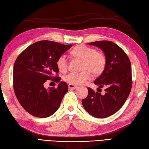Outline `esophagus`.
<instances>
[{"instance_id":"1","label":"esophagus","mask_w":149,"mask_h":149,"mask_svg":"<svg viewBox=\"0 0 149 149\" xmlns=\"http://www.w3.org/2000/svg\"><path fill=\"white\" fill-rule=\"evenodd\" d=\"M68 88H69L70 89H74L78 88V86H74V85H73V84H68Z\"/></svg>"}]
</instances>
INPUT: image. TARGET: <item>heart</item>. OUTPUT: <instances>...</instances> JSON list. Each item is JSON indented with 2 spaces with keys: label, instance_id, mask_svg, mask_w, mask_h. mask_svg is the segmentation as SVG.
I'll return each mask as SVG.
<instances>
[{
  "label": "heart",
  "instance_id": "1",
  "mask_svg": "<svg viewBox=\"0 0 149 149\" xmlns=\"http://www.w3.org/2000/svg\"><path fill=\"white\" fill-rule=\"evenodd\" d=\"M71 54L76 58L83 61L81 70L79 73H70L64 76L63 79L66 83L73 85L84 84L91 78V73L94 75L102 73L105 68L106 58L104 53L96 52L93 48L80 45L71 51ZM58 70L65 73L68 69V60L65 55H61L56 60Z\"/></svg>",
  "mask_w": 149,
  "mask_h": 149
}]
</instances>
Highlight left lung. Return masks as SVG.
Returning a JSON list of instances; mask_svg holds the SVG:
<instances>
[{
  "label": "left lung",
  "instance_id": "obj_1",
  "mask_svg": "<svg viewBox=\"0 0 149 149\" xmlns=\"http://www.w3.org/2000/svg\"><path fill=\"white\" fill-rule=\"evenodd\" d=\"M88 45L100 48L106 56L105 68L94 82L97 89H106L101 94L88 88L82 104L90 115L105 118L118 111L127 100L132 88L131 64L123 49L113 42L104 40Z\"/></svg>",
  "mask_w": 149,
  "mask_h": 149
}]
</instances>
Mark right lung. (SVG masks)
<instances>
[{"mask_svg": "<svg viewBox=\"0 0 149 149\" xmlns=\"http://www.w3.org/2000/svg\"><path fill=\"white\" fill-rule=\"evenodd\" d=\"M72 47L48 40L35 42L25 48L13 66V89L21 106L29 114L45 118L59 108L68 87L60 81L57 88L44 87L47 80L60 82V77L53 74L59 72L56 60Z\"/></svg>", "mask_w": 149, "mask_h": 149, "instance_id": "right-lung-1", "label": "right lung"}]
</instances>
